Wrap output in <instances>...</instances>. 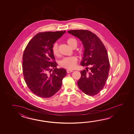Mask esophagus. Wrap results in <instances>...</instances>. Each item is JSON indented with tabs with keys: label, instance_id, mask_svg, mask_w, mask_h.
<instances>
[{
	"label": "esophagus",
	"instance_id": "obj_1",
	"mask_svg": "<svg viewBox=\"0 0 134 134\" xmlns=\"http://www.w3.org/2000/svg\"><path fill=\"white\" fill-rule=\"evenodd\" d=\"M73 71V70H70V69H67V70H66V72H67V73H71V72H72Z\"/></svg>",
	"mask_w": 134,
	"mask_h": 134
}]
</instances>
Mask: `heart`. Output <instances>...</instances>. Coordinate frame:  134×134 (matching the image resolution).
<instances>
[{
  "mask_svg": "<svg viewBox=\"0 0 134 134\" xmlns=\"http://www.w3.org/2000/svg\"><path fill=\"white\" fill-rule=\"evenodd\" d=\"M66 42L69 46L71 47H73L74 46H77V40L73 38H69ZM52 52L53 54L55 57L59 56V51L58 48L57 43H54L52 46ZM77 58L76 56H71L64 58L62 60L60 61V66L63 68L68 69H72L75 68L77 65Z\"/></svg>",
  "mask_w": 134,
  "mask_h": 134,
  "instance_id": "obj_1",
  "label": "heart"
}]
</instances>
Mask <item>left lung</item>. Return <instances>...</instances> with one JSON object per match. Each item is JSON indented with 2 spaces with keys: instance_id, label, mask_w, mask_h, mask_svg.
Masks as SVG:
<instances>
[{
  "instance_id": "obj_1",
  "label": "left lung",
  "mask_w": 134,
  "mask_h": 134,
  "mask_svg": "<svg viewBox=\"0 0 134 134\" xmlns=\"http://www.w3.org/2000/svg\"><path fill=\"white\" fill-rule=\"evenodd\" d=\"M68 32L79 38L85 48L81 65L87 69L80 72L81 77L77 83L78 87L86 95H97L105 85L110 70L105 47L96 34L88 30H73Z\"/></svg>"
}]
</instances>
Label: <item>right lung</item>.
Listing matches in <instances>:
<instances>
[{
	"label": "right lung",
	"mask_w": 134,
	"mask_h": 134,
	"mask_svg": "<svg viewBox=\"0 0 134 134\" xmlns=\"http://www.w3.org/2000/svg\"><path fill=\"white\" fill-rule=\"evenodd\" d=\"M64 31L37 34L30 41L23 54L24 79L29 89L41 98L53 96L60 90L66 75L64 68H57L52 46ZM54 70L51 73V68Z\"/></svg>",
	"instance_id": "obj_1"
}]
</instances>
